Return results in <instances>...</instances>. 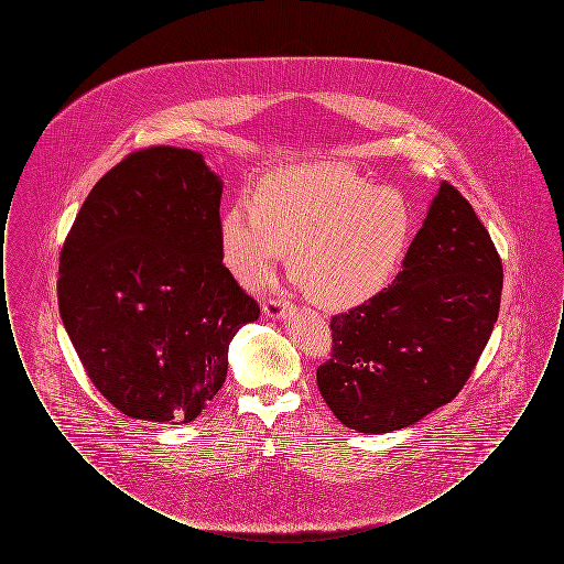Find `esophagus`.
<instances>
[{"label": "esophagus", "mask_w": 564, "mask_h": 564, "mask_svg": "<svg viewBox=\"0 0 564 564\" xmlns=\"http://www.w3.org/2000/svg\"><path fill=\"white\" fill-rule=\"evenodd\" d=\"M288 311H290V304L283 302V300L270 297V300L262 302V313H264L269 319H283Z\"/></svg>", "instance_id": "1"}]
</instances>
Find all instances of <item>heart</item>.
<instances>
[{"mask_svg":"<svg viewBox=\"0 0 564 564\" xmlns=\"http://www.w3.org/2000/svg\"><path fill=\"white\" fill-rule=\"evenodd\" d=\"M412 212L398 189L375 188L338 164L262 175L242 203L217 217V247L241 285H258L279 256L304 294L350 311L382 294L402 269Z\"/></svg>","mask_w":564,"mask_h":564,"instance_id":"heart-1","label":"heart"}]
</instances>
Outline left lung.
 Here are the masks:
<instances>
[{"mask_svg": "<svg viewBox=\"0 0 564 564\" xmlns=\"http://www.w3.org/2000/svg\"><path fill=\"white\" fill-rule=\"evenodd\" d=\"M501 288V260L482 221L440 184L395 281L332 319L334 349L317 384L334 416L378 435L455 400L497 323Z\"/></svg>", "mask_w": 564, "mask_h": 564, "instance_id": "1", "label": "left lung"}]
</instances>
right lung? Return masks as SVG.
I'll list each match as a JSON object with an SVG mask.
<instances>
[{
    "instance_id": "add662e5",
    "label": "right lung",
    "mask_w": 564,
    "mask_h": 564,
    "mask_svg": "<svg viewBox=\"0 0 564 564\" xmlns=\"http://www.w3.org/2000/svg\"><path fill=\"white\" fill-rule=\"evenodd\" d=\"M224 182L182 148L134 152L82 205L58 264V311L101 395L131 419L189 423L260 306L221 264Z\"/></svg>"
}]
</instances>
